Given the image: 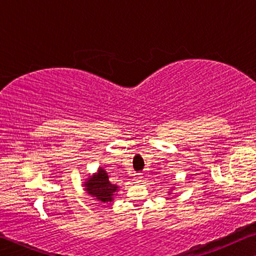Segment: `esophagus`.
Returning <instances> with one entry per match:
<instances>
[{"mask_svg":"<svg viewBox=\"0 0 256 256\" xmlns=\"http://www.w3.org/2000/svg\"><path fill=\"white\" fill-rule=\"evenodd\" d=\"M134 182H141V176H140V174H136V177H134Z\"/></svg>","mask_w":256,"mask_h":256,"instance_id":"34e87169","label":"esophagus"}]
</instances>
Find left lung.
<instances>
[{
    "label": "left lung",
    "instance_id": "obj_1",
    "mask_svg": "<svg viewBox=\"0 0 256 256\" xmlns=\"http://www.w3.org/2000/svg\"><path fill=\"white\" fill-rule=\"evenodd\" d=\"M174 188V186L172 185V186H171V188H170V190H169V192H168V194H171V190H172Z\"/></svg>",
    "mask_w": 256,
    "mask_h": 256
}]
</instances>
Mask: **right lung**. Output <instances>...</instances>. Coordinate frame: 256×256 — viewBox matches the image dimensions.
<instances>
[{
	"instance_id": "add662e5",
	"label": "right lung",
	"mask_w": 256,
	"mask_h": 256,
	"mask_svg": "<svg viewBox=\"0 0 256 256\" xmlns=\"http://www.w3.org/2000/svg\"><path fill=\"white\" fill-rule=\"evenodd\" d=\"M82 188L88 196L94 198V200L98 201L101 204L114 201V198L120 190V186L109 182L108 172L102 166H98L96 172L90 174L85 179V182H82Z\"/></svg>"
}]
</instances>
